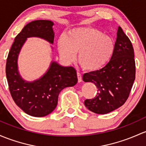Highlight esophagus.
<instances>
[{
	"mask_svg": "<svg viewBox=\"0 0 146 146\" xmlns=\"http://www.w3.org/2000/svg\"><path fill=\"white\" fill-rule=\"evenodd\" d=\"M77 78H78V81H79V82L82 81V76H81V74L80 72H77Z\"/></svg>",
	"mask_w": 146,
	"mask_h": 146,
	"instance_id": "34e87169",
	"label": "esophagus"
}]
</instances>
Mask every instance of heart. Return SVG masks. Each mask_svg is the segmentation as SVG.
<instances>
[{
	"instance_id": "obj_1",
	"label": "heart",
	"mask_w": 146,
	"mask_h": 146,
	"mask_svg": "<svg viewBox=\"0 0 146 146\" xmlns=\"http://www.w3.org/2000/svg\"><path fill=\"white\" fill-rule=\"evenodd\" d=\"M58 48L61 58L66 62L77 59L83 68L97 70L104 67L112 57L115 49L113 40L93 27H80L60 37Z\"/></svg>"
}]
</instances>
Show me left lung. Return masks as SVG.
Instances as JSON below:
<instances>
[{
    "label": "left lung",
    "mask_w": 146,
    "mask_h": 146,
    "mask_svg": "<svg viewBox=\"0 0 146 146\" xmlns=\"http://www.w3.org/2000/svg\"><path fill=\"white\" fill-rule=\"evenodd\" d=\"M134 48L121 27L117 29L115 49L109 62L100 70L84 74L83 80L97 86L93 99L84 104L92 112L106 114L120 107L127 101L135 80Z\"/></svg>",
    "instance_id": "left-lung-1"
}]
</instances>
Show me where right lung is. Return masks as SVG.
<instances>
[{
  "mask_svg": "<svg viewBox=\"0 0 146 146\" xmlns=\"http://www.w3.org/2000/svg\"><path fill=\"white\" fill-rule=\"evenodd\" d=\"M54 23L48 20H36L26 24L16 36L6 62V77L11 96L15 104L26 113L43 117L52 112L58 104L60 92L77 83L76 70L51 62L47 72L40 79L27 82L20 76L17 68L19 54L30 37H39L54 43Z\"/></svg>",
  "mask_w": 146,
  "mask_h": 146,
  "instance_id": "1",
  "label": "right lung"
}]
</instances>
